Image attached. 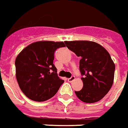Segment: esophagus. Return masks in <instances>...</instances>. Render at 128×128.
Segmentation results:
<instances>
[{
  "label": "esophagus",
  "instance_id": "1",
  "mask_svg": "<svg viewBox=\"0 0 128 128\" xmlns=\"http://www.w3.org/2000/svg\"><path fill=\"white\" fill-rule=\"evenodd\" d=\"M75 79H76L75 76H72L71 78H68V81L70 82H72L73 81V80H74Z\"/></svg>",
  "mask_w": 128,
  "mask_h": 128
}]
</instances>
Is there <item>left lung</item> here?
I'll return each instance as SVG.
<instances>
[{"mask_svg":"<svg viewBox=\"0 0 128 128\" xmlns=\"http://www.w3.org/2000/svg\"><path fill=\"white\" fill-rule=\"evenodd\" d=\"M68 49L80 60V70L83 87L75 91L82 102L93 103L100 100L110 90L114 81L116 66L109 52L101 45L93 41H66Z\"/></svg>","mask_w":128,"mask_h":128,"instance_id":"1","label":"left lung"}]
</instances>
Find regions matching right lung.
Masks as SVG:
<instances>
[{
  "mask_svg": "<svg viewBox=\"0 0 128 128\" xmlns=\"http://www.w3.org/2000/svg\"><path fill=\"white\" fill-rule=\"evenodd\" d=\"M64 42L48 40L32 42L16 57L18 83L29 99L36 102L47 100L56 94L63 83L64 80L58 76L53 60L57 48L66 47Z\"/></svg>",
  "mask_w": 128,
  "mask_h": 128,
  "instance_id": "obj_1",
  "label": "right lung"
}]
</instances>
